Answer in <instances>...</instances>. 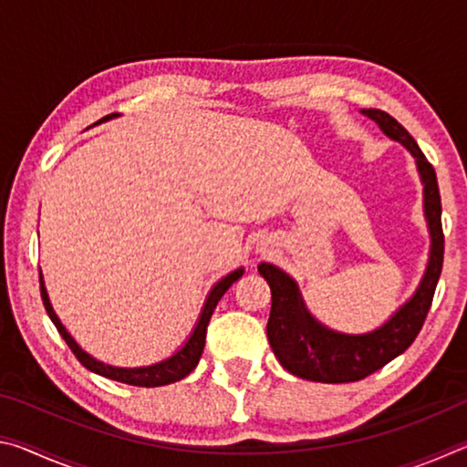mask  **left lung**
<instances>
[{
    "mask_svg": "<svg viewBox=\"0 0 467 467\" xmlns=\"http://www.w3.org/2000/svg\"><path fill=\"white\" fill-rule=\"evenodd\" d=\"M362 115L373 119L385 136L404 144L416 158V167L424 185V216L431 231L429 265L414 296L391 315L381 327L368 334L352 336L329 329L306 311L296 282L272 264H259V274L270 284L272 311L267 319V339L288 373L306 381L352 383L383 368L401 352H406L420 334L432 305L434 288L442 270L445 236L441 224V193L437 172L426 161L416 140L404 125L379 109H362Z\"/></svg>",
    "mask_w": 467,
    "mask_h": 467,
    "instance_id": "8db88e82",
    "label": "left lung"
}]
</instances>
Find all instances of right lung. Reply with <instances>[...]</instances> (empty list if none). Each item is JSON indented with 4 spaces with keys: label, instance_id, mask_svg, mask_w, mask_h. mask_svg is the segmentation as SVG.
<instances>
[{
    "label": "right lung",
    "instance_id": "add662e5",
    "mask_svg": "<svg viewBox=\"0 0 467 467\" xmlns=\"http://www.w3.org/2000/svg\"><path fill=\"white\" fill-rule=\"evenodd\" d=\"M113 117H117V113H110L107 117H102V119L97 121V123L109 121V119H113ZM243 272H244L243 267H239V270L231 272L228 275H224L223 280L214 284V288H212L210 295H208V300H205L202 315H200V321H197L193 334L189 336L185 346L181 348V350H177V354H172V357L167 358V360L156 362V365L140 367V368L110 367V365H105V362L92 358L90 354H86L82 348L74 342V337L67 334L66 327L61 326V321L57 319V315H55L53 306L49 303V296H47V290L43 286V282H41V296H43V305H45L47 313H49L51 321L55 323V327H57L61 337L66 339V344L72 348L76 358L80 360L86 368L92 370V373H97V375L113 379V381H119V383H128V385H136V387H161V385L181 381V379L187 377L197 367V362H200V357L203 352V346H205V331H208V323H210L212 313H214L218 300L223 298L224 292L231 288L236 280L241 278Z\"/></svg>",
    "mask_w": 467,
    "mask_h": 467
}]
</instances>
